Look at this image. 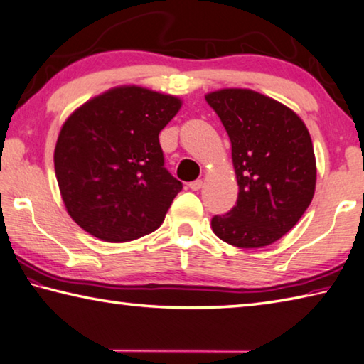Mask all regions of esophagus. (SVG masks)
Here are the masks:
<instances>
[{"mask_svg": "<svg viewBox=\"0 0 364 364\" xmlns=\"http://www.w3.org/2000/svg\"><path fill=\"white\" fill-rule=\"evenodd\" d=\"M202 184H203L202 180H196V181H191L188 186H189V189H193V191H199L202 188Z\"/></svg>", "mask_w": 364, "mask_h": 364, "instance_id": "1", "label": "esophagus"}]
</instances>
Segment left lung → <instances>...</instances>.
I'll return each mask as SVG.
<instances>
[{
	"instance_id": "left-lung-1",
	"label": "left lung",
	"mask_w": 364,
	"mask_h": 364,
	"mask_svg": "<svg viewBox=\"0 0 364 364\" xmlns=\"http://www.w3.org/2000/svg\"><path fill=\"white\" fill-rule=\"evenodd\" d=\"M232 144L239 197L211 229L229 245L261 248L282 239L314 199L316 164L302 119L285 105L250 89L205 95Z\"/></svg>"
}]
</instances>
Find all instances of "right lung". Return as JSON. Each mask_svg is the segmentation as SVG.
I'll return each instance as SVG.
<instances>
[{
    "label": "right lung",
    "mask_w": 364,
    "mask_h": 364,
    "mask_svg": "<svg viewBox=\"0 0 364 364\" xmlns=\"http://www.w3.org/2000/svg\"><path fill=\"white\" fill-rule=\"evenodd\" d=\"M173 95L121 85L79 107L58 134L54 165L68 215L105 242H129L164 223L181 181L164 167L161 130Z\"/></svg>",
    "instance_id": "obj_1"
}]
</instances>
